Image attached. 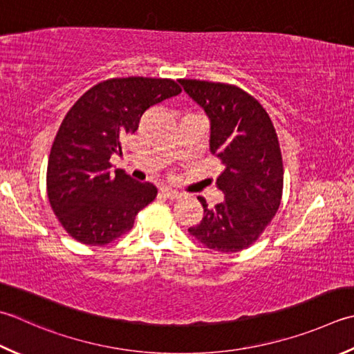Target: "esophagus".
<instances>
[{
  "label": "esophagus",
  "mask_w": 354,
  "mask_h": 354,
  "mask_svg": "<svg viewBox=\"0 0 354 354\" xmlns=\"http://www.w3.org/2000/svg\"><path fill=\"white\" fill-rule=\"evenodd\" d=\"M162 195L167 198V199H171V201H178L179 198L183 196L181 193L176 192V190H173V189H169V187H165V189H162Z\"/></svg>",
  "instance_id": "1"
}]
</instances>
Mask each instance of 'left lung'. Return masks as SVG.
I'll return each mask as SVG.
<instances>
[{
  "label": "left lung",
  "mask_w": 354,
  "mask_h": 354,
  "mask_svg": "<svg viewBox=\"0 0 354 354\" xmlns=\"http://www.w3.org/2000/svg\"><path fill=\"white\" fill-rule=\"evenodd\" d=\"M187 95L210 120V151L224 164L216 187L225 199L204 207V218L189 228L201 244L234 253L250 247L279 209L283 167L273 122L258 100L244 90L199 80H179Z\"/></svg>",
  "instance_id": "1"
}]
</instances>
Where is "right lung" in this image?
Wrapping results in <instances>:
<instances>
[{
  "mask_svg": "<svg viewBox=\"0 0 354 354\" xmlns=\"http://www.w3.org/2000/svg\"><path fill=\"white\" fill-rule=\"evenodd\" d=\"M181 93L167 78H112L88 88L62 120L47 164V196L61 225L86 245H106L129 232L158 195L151 183L112 173L110 156L149 107Z\"/></svg>",
  "mask_w": 354,
  "mask_h": 354,
  "instance_id": "1",
  "label": "right lung"
}]
</instances>
